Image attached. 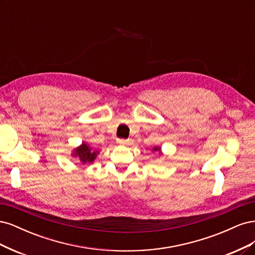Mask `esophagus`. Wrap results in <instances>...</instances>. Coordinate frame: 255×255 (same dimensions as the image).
<instances>
[{
	"label": "esophagus",
	"mask_w": 255,
	"mask_h": 255,
	"mask_svg": "<svg viewBox=\"0 0 255 255\" xmlns=\"http://www.w3.org/2000/svg\"><path fill=\"white\" fill-rule=\"evenodd\" d=\"M117 143H119V144H127V143H128V140H126V139H117Z\"/></svg>",
	"instance_id": "obj_1"
}]
</instances>
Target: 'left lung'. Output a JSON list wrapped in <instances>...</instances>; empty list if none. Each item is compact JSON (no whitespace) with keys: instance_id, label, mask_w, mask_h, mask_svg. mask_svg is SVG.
<instances>
[{"instance_id":"obj_1","label":"left lung","mask_w":255,"mask_h":255,"mask_svg":"<svg viewBox=\"0 0 255 255\" xmlns=\"http://www.w3.org/2000/svg\"><path fill=\"white\" fill-rule=\"evenodd\" d=\"M153 151H154V152H158L159 154H161V149L159 148V146H154Z\"/></svg>"}]
</instances>
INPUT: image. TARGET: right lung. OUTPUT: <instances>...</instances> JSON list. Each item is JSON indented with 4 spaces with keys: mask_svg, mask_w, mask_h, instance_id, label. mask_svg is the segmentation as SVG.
Returning <instances> with one entry per match:
<instances>
[{
    "mask_svg": "<svg viewBox=\"0 0 255 255\" xmlns=\"http://www.w3.org/2000/svg\"><path fill=\"white\" fill-rule=\"evenodd\" d=\"M99 152L98 151H94L91 149V146L87 143L83 141V143L81 145H79L78 148H75L72 153L71 156L75 157L81 160L82 164H87V163H94L95 159L97 158Z\"/></svg>",
    "mask_w": 255,
    "mask_h": 255,
    "instance_id": "right-lung-1",
    "label": "right lung"
}]
</instances>
